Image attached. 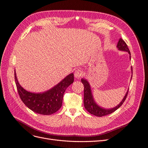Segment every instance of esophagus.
<instances>
[{
	"instance_id": "esophagus-1",
	"label": "esophagus",
	"mask_w": 148,
	"mask_h": 148,
	"mask_svg": "<svg viewBox=\"0 0 148 148\" xmlns=\"http://www.w3.org/2000/svg\"><path fill=\"white\" fill-rule=\"evenodd\" d=\"M83 75V72L80 69H77L74 73V77L75 78L79 79Z\"/></svg>"
}]
</instances>
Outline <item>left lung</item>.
Here are the masks:
<instances>
[{"label": "left lung", "instance_id": "1", "mask_svg": "<svg viewBox=\"0 0 148 148\" xmlns=\"http://www.w3.org/2000/svg\"><path fill=\"white\" fill-rule=\"evenodd\" d=\"M117 47L119 49V50L128 51V53L130 54V55H131L129 49H128V47L126 43L125 42V41L123 40L122 39H119ZM130 58H131V56H130ZM132 71H133L132 68ZM132 73H133V71H132ZM81 81H82V83L83 84L84 86V107H85V109H86V110L88 112H90L91 114H93V115H94V116H98V117H102V116H106V115H108V114H110L112 113L113 112L116 111L119 108H120L122 106V104L123 103V102L125 101V99L127 98L128 92H127L124 98H123V99H122V101L116 107L112 109H103L101 108H100L99 106H98L97 104L95 103L94 99L93 98V96H92V94L91 92V90H90V85H89L88 82H87V80H85L84 79H82Z\"/></svg>", "mask_w": 148, "mask_h": 148}]
</instances>
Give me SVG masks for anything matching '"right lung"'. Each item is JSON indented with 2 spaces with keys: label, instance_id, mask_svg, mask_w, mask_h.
<instances>
[{
  "label": "right lung",
  "instance_id": "obj_1",
  "mask_svg": "<svg viewBox=\"0 0 148 148\" xmlns=\"http://www.w3.org/2000/svg\"><path fill=\"white\" fill-rule=\"evenodd\" d=\"M74 74H70L53 88L42 93L27 92L18 82L15 71V80L20 98L31 110L43 115H50L58 111L63 102L66 89L74 82Z\"/></svg>",
  "mask_w": 148,
  "mask_h": 148
}]
</instances>
